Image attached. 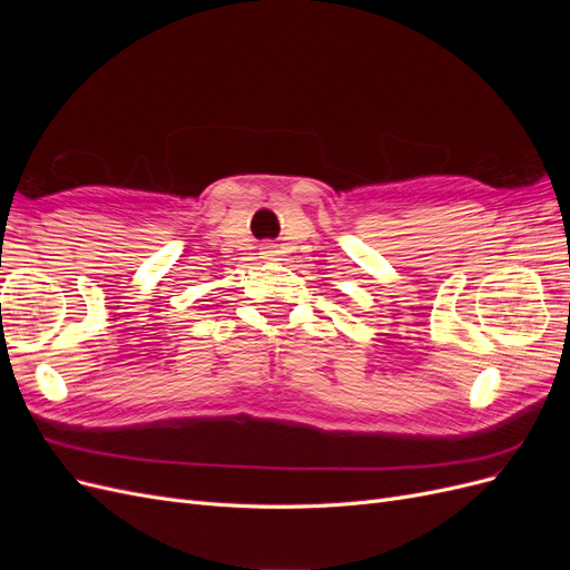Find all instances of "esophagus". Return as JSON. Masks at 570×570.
Returning a JSON list of instances; mask_svg holds the SVG:
<instances>
[{
	"label": "esophagus",
	"mask_w": 570,
	"mask_h": 570,
	"mask_svg": "<svg viewBox=\"0 0 570 570\" xmlns=\"http://www.w3.org/2000/svg\"><path fill=\"white\" fill-rule=\"evenodd\" d=\"M262 256L268 258V262H275V256H278V249H275V245H264L262 247Z\"/></svg>",
	"instance_id": "34e87169"
}]
</instances>
